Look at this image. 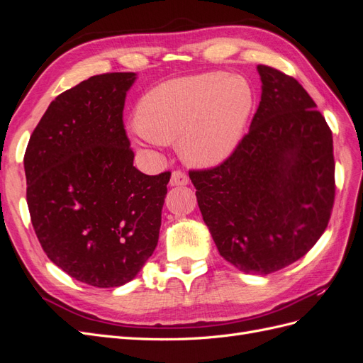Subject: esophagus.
I'll use <instances>...</instances> for the list:
<instances>
[{
  "mask_svg": "<svg viewBox=\"0 0 363 363\" xmlns=\"http://www.w3.org/2000/svg\"><path fill=\"white\" fill-rule=\"evenodd\" d=\"M189 183V177L183 171H172L169 186H186Z\"/></svg>",
  "mask_w": 363,
  "mask_h": 363,
  "instance_id": "1",
  "label": "esophagus"
}]
</instances>
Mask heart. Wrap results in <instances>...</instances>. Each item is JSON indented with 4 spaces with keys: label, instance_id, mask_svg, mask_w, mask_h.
<instances>
[{
    "label": "heart",
    "instance_id": "b5f03b06",
    "mask_svg": "<svg viewBox=\"0 0 363 363\" xmlns=\"http://www.w3.org/2000/svg\"><path fill=\"white\" fill-rule=\"evenodd\" d=\"M252 107L247 83L221 72L182 77L140 98L133 135L145 144L179 142L183 159L200 168L236 150Z\"/></svg>",
    "mask_w": 363,
    "mask_h": 363
}]
</instances>
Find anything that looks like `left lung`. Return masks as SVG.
<instances>
[{"mask_svg": "<svg viewBox=\"0 0 363 363\" xmlns=\"http://www.w3.org/2000/svg\"><path fill=\"white\" fill-rule=\"evenodd\" d=\"M262 96L227 160L191 171L216 248L247 274L301 259L327 228L335 201L333 136L294 77L259 65Z\"/></svg>", "mask_w": 363, "mask_h": 363, "instance_id": "1", "label": "left lung"}]
</instances>
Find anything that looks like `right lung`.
Segmentation results:
<instances>
[{
  "mask_svg": "<svg viewBox=\"0 0 363 363\" xmlns=\"http://www.w3.org/2000/svg\"><path fill=\"white\" fill-rule=\"evenodd\" d=\"M135 72L94 75L51 101L24 156L27 204L48 259L75 280L118 288L156 250L171 172L133 167L123 123Z\"/></svg>",
  "mask_w": 363,
  "mask_h": 363,
  "instance_id": "1",
  "label": "right lung"
}]
</instances>
